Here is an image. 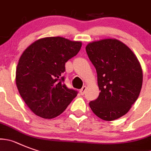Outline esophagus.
Segmentation results:
<instances>
[{"instance_id": "1", "label": "esophagus", "mask_w": 151, "mask_h": 151, "mask_svg": "<svg viewBox=\"0 0 151 151\" xmlns=\"http://www.w3.org/2000/svg\"><path fill=\"white\" fill-rule=\"evenodd\" d=\"M87 90V87L86 86H83V88H81V90H80V93H81V95H84L85 94V91H86Z\"/></svg>"}]
</instances>
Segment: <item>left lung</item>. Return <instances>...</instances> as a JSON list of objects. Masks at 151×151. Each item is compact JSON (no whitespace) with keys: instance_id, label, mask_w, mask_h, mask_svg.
<instances>
[{"instance_id":"8db88e82","label":"left lung","mask_w":151,"mask_h":151,"mask_svg":"<svg viewBox=\"0 0 151 151\" xmlns=\"http://www.w3.org/2000/svg\"><path fill=\"white\" fill-rule=\"evenodd\" d=\"M85 48L96 68L101 91L90 107L104 121L120 118L129 111L142 90L140 62L129 47L116 39L93 41Z\"/></svg>"}]
</instances>
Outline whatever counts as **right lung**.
Masks as SVG:
<instances>
[{"mask_svg":"<svg viewBox=\"0 0 151 151\" xmlns=\"http://www.w3.org/2000/svg\"><path fill=\"white\" fill-rule=\"evenodd\" d=\"M81 41L44 37L30 44L19 60L16 83L21 96L36 115L45 119L64 111L77 91L68 89L62 76L65 63L81 49Z\"/></svg>","mask_w":151,"mask_h":151,"instance_id":"add662e5","label":"right lung"}]
</instances>
